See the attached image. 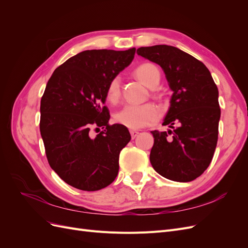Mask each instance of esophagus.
<instances>
[{"label": "esophagus", "mask_w": 248, "mask_h": 248, "mask_svg": "<svg viewBox=\"0 0 248 248\" xmlns=\"http://www.w3.org/2000/svg\"><path fill=\"white\" fill-rule=\"evenodd\" d=\"M139 131H137V130H130V134H131V138L132 139H136L138 136H139Z\"/></svg>", "instance_id": "34e87169"}]
</instances>
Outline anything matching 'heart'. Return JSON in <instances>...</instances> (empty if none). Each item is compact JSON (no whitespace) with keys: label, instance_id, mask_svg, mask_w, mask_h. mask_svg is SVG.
Instances as JSON below:
<instances>
[{"label":"heart","instance_id":"b5f03b06","mask_svg":"<svg viewBox=\"0 0 248 248\" xmlns=\"http://www.w3.org/2000/svg\"><path fill=\"white\" fill-rule=\"evenodd\" d=\"M136 76L144 85L155 88L159 84L160 71L158 67L152 63H144L134 70ZM107 99L110 103H117L121 96V82L120 78H112L107 87ZM160 117V111L152 103L126 104L119 109L115 116V122L130 129H140L142 127L154 124Z\"/></svg>","mask_w":248,"mask_h":248}]
</instances>
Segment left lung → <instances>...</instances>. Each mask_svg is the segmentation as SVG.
<instances>
[{
  "instance_id": "left-lung-1",
  "label": "left lung",
  "mask_w": 248,
  "mask_h": 248,
  "mask_svg": "<svg viewBox=\"0 0 248 248\" xmlns=\"http://www.w3.org/2000/svg\"><path fill=\"white\" fill-rule=\"evenodd\" d=\"M137 54L161 67L172 91L163 125L174 130L151 131L150 161L162 177L190 182L213 158L220 119L218 89L204 64L175 46L140 47Z\"/></svg>"
}]
</instances>
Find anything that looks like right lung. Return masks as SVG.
<instances>
[{"label":"right lung","instance_id":"1","mask_svg":"<svg viewBox=\"0 0 248 248\" xmlns=\"http://www.w3.org/2000/svg\"><path fill=\"white\" fill-rule=\"evenodd\" d=\"M136 48L91 49L71 57L52 73L40 103V133L50 168L80 190L108 186L119 171V155L131 137L109 125L106 102L109 80L128 66ZM104 130L95 138L90 129Z\"/></svg>","mask_w":248,"mask_h":248}]
</instances>
